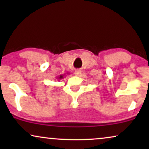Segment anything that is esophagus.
I'll list each match as a JSON object with an SVG mask.
<instances>
[{
	"label": "esophagus",
	"instance_id": "esophagus-1",
	"mask_svg": "<svg viewBox=\"0 0 149 149\" xmlns=\"http://www.w3.org/2000/svg\"><path fill=\"white\" fill-rule=\"evenodd\" d=\"M81 74V70H76L74 72L75 76H80Z\"/></svg>",
	"mask_w": 149,
	"mask_h": 149
}]
</instances>
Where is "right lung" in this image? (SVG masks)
Returning a JSON list of instances; mask_svg holds the SVG:
<instances>
[{
    "label": "right lung",
    "mask_w": 149,
    "mask_h": 149,
    "mask_svg": "<svg viewBox=\"0 0 149 149\" xmlns=\"http://www.w3.org/2000/svg\"><path fill=\"white\" fill-rule=\"evenodd\" d=\"M64 74H61V75H60V76H58V77H56V79H58V81H59V80H61V79H62L63 78H64Z\"/></svg>",
    "instance_id": "right-lung-1"
}]
</instances>
